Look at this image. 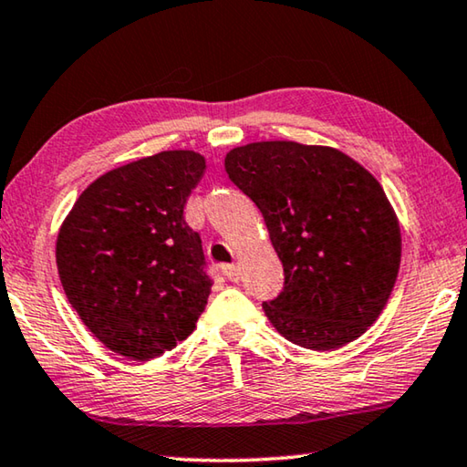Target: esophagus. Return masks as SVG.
<instances>
[{
  "label": "esophagus",
  "instance_id": "esophagus-1",
  "mask_svg": "<svg viewBox=\"0 0 467 467\" xmlns=\"http://www.w3.org/2000/svg\"><path fill=\"white\" fill-rule=\"evenodd\" d=\"M223 274H224L226 278L231 280V282H239V280H241V272H239V267H236L234 264L223 265Z\"/></svg>",
  "mask_w": 467,
  "mask_h": 467
}]
</instances>
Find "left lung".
<instances>
[{
  "instance_id": "obj_1",
  "label": "left lung",
  "mask_w": 467,
  "mask_h": 467,
  "mask_svg": "<svg viewBox=\"0 0 467 467\" xmlns=\"http://www.w3.org/2000/svg\"><path fill=\"white\" fill-rule=\"evenodd\" d=\"M265 220L284 288L264 303L288 342L334 350L365 334L400 270L398 218L379 181L339 150L255 141L224 158Z\"/></svg>"
}]
</instances>
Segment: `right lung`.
Segmentation results:
<instances>
[{"label":"right lung","mask_w":467,"mask_h":467,"mask_svg":"<svg viewBox=\"0 0 467 467\" xmlns=\"http://www.w3.org/2000/svg\"><path fill=\"white\" fill-rule=\"evenodd\" d=\"M203 171L192 150L130 162L84 189L61 226L55 255L69 305L121 357L172 350L205 309L214 282L183 218Z\"/></svg>","instance_id":"add662e5"}]
</instances>
